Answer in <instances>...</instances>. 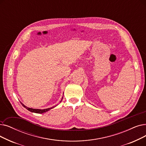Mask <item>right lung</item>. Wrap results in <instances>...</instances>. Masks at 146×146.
I'll return each mask as SVG.
<instances>
[{
	"instance_id": "obj_1",
	"label": "right lung",
	"mask_w": 146,
	"mask_h": 146,
	"mask_svg": "<svg viewBox=\"0 0 146 146\" xmlns=\"http://www.w3.org/2000/svg\"><path fill=\"white\" fill-rule=\"evenodd\" d=\"M21 104L23 105V106L24 107H25L26 109H27L29 111H31V112H33V113H45V112H46L47 111L49 110L50 109H53L54 107H50V108H48V109H43V110H40V109H31V108H29V107H26V106H24L23 103H21Z\"/></svg>"
}]
</instances>
